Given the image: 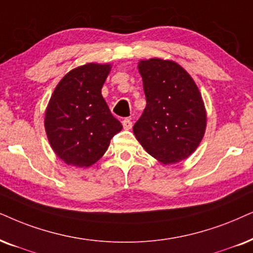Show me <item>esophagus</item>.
<instances>
[{"mask_svg":"<svg viewBox=\"0 0 253 253\" xmlns=\"http://www.w3.org/2000/svg\"><path fill=\"white\" fill-rule=\"evenodd\" d=\"M123 126L125 129H130L133 126V123L130 121V119H128V118H126V119L123 120Z\"/></svg>","mask_w":253,"mask_h":253,"instance_id":"esophagus-1","label":"esophagus"}]
</instances>
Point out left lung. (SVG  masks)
<instances>
[{
	"mask_svg": "<svg viewBox=\"0 0 253 253\" xmlns=\"http://www.w3.org/2000/svg\"><path fill=\"white\" fill-rule=\"evenodd\" d=\"M146 107L133 126L147 153L165 165L193 154L202 141L207 116L202 97L189 73L170 60L139 63Z\"/></svg>",
	"mask_w": 253,
	"mask_h": 253,
	"instance_id": "obj_1",
	"label": "left lung"
}]
</instances>
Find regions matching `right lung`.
I'll use <instances>...</instances> for the list:
<instances>
[{
    "mask_svg": "<svg viewBox=\"0 0 253 253\" xmlns=\"http://www.w3.org/2000/svg\"><path fill=\"white\" fill-rule=\"evenodd\" d=\"M110 70L108 64L92 63L73 69L51 95L44 125L51 147L65 164H95L123 129L101 95Z\"/></svg>",
    "mask_w": 253,
    "mask_h": 253,
    "instance_id": "1",
    "label": "right lung"
}]
</instances>
